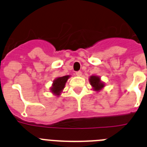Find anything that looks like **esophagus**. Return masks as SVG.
<instances>
[{
	"label": "esophagus",
	"instance_id": "esophagus-1",
	"mask_svg": "<svg viewBox=\"0 0 147 147\" xmlns=\"http://www.w3.org/2000/svg\"><path fill=\"white\" fill-rule=\"evenodd\" d=\"M76 76H82V71H76Z\"/></svg>",
	"mask_w": 147,
	"mask_h": 147
}]
</instances>
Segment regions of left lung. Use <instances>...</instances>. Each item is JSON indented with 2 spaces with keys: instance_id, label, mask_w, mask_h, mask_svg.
<instances>
[{
  "instance_id": "left-lung-1",
  "label": "left lung",
  "mask_w": 147,
  "mask_h": 147,
  "mask_svg": "<svg viewBox=\"0 0 147 147\" xmlns=\"http://www.w3.org/2000/svg\"><path fill=\"white\" fill-rule=\"evenodd\" d=\"M90 82L92 86L94 88L95 90H101L104 87V84L101 82V80H100V79L98 76H90Z\"/></svg>"
}]
</instances>
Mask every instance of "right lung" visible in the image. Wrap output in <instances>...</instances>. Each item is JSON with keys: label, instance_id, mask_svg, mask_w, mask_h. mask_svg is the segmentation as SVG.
I'll return each instance as SVG.
<instances>
[{"label": "right lung", "instance_id": "add662e5", "mask_svg": "<svg viewBox=\"0 0 147 147\" xmlns=\"http://www.w3.org/2000/svg\"><path fill=\"white\" fill-rule=\"evenodd\" d=\"M68 78H69V76H62V77L57 78V80H54L52 88L51 89V91L55 93V94L59 95L62 89L65 88V85L66 82H67Z\"/></svg>", "mask_w": 147, "mask_h": 147}]
</instances>
